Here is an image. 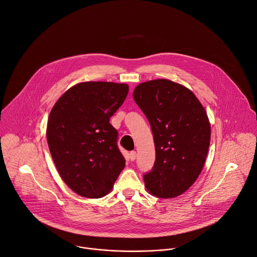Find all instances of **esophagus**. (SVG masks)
Segmentation results:
<instances>
[{
	"label": "esophagus",
	"mask_w": 257,
	"mask_h": 257,
	"mask_svg": "<svg viewBox=\"0 0 257 257\" xmlns=\"http://www.w3.org/2000/svg\"><path fill=\"white\" fill-rule=\"evenodd\" d=\"M129 159H130L131 162H133V161L136 159V152H131V153L129 154Z\"/></svg>",
	"instance_id": "34e87169"
}]
</instances>
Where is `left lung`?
<instances>
[{"mask_svg":"<svg viewBox=\"0 0 257 257\" xmlns=\"http://www.w3.org/2000/svg\"><path fill=\"white\" fill-rule=\"evenodd\" d=\"M133 98L151 124L156 146L155 165L143 176L145 187L160 198L181 195L205 163L210 142L205 109L191 90L168 79L138 84Z\"/></svg>","mask_w":257,"mask_h":257,"instance_id":"left-lung-1","label":"left lung"}]
</instances>
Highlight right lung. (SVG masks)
<instances>
[{
	"label": "right lung",
	"instance_id": "1",
	"mask_svg": "<svg viewBox=\"0 0 257 257\" xmlns=\"http://www.w3.org/2000/svg\"><path fill=\"white\" fill-rule=\"evenodd\" d=\"M129 91L127 84L88 81L68 89L50 113L47 139L56 168L75 193L100 198L125 167L118 131L109 124Z\"/></svg>",
	"mask_w": 257,
	"mask_h": 257
}]
</instances>
